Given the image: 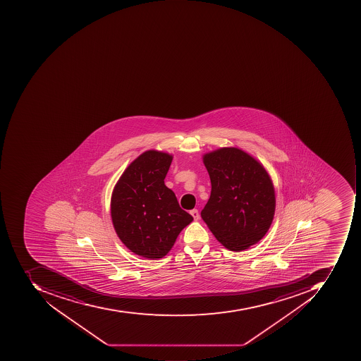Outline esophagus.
<instances>
[{
	"instance_id": "34e87169",
	"label": "esophagus",
	"mask_w": 361,
	"mask_h": 361,
	"mask_svg": "<svg viewBox=\"0 0 361 361\" xmlns=\"http://www.w3.org/2000/svg\"><path fill=\"white\" fill-rule=\"evenodd\" d=\"M190 214L193 216L194 220H195V221H197V220L200 219V212H198L197 209H192L191 212H190Z\"/></svg>"
}]
</instances>
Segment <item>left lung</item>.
Wrapping results in <instances>:
<instances>
[{
	"mask_svg": "<svg viewBox=\"0 0 361 361\" xmlns=\"http://www.w3.org/2000/svg\"><path fill=\"white\" fill-rule=\"evenodd\" d=\"M212 193L200 216L228 250L258 243L274 220L276 196L266 169L252 156L224 147L204 156Z\"/></svg>",
	"mask_w": 361,
	"mask_h": 361,
	"instance_id": "obj_1",
	"label": "left lung"
}]
</instances>
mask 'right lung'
Returning a JSON list of instances; mask_svg holds the SVG:
<instances>
[{"instance_id":"add662e5","label":"right lung","mask_w":361,"mask_h":361,"mask_svg":"<svg viewBox=\"0 0 361 361\" xmlns=\"http://www.w3.org/2000/svg\"><path fill=\"white\" fill-rule=\"evenodd\" d=\"M172 156L147 151L130 164L111 196L116 233L131 252L149 259L167 255L193 217L165 185Z\"/></svg>"}]
</instances>
